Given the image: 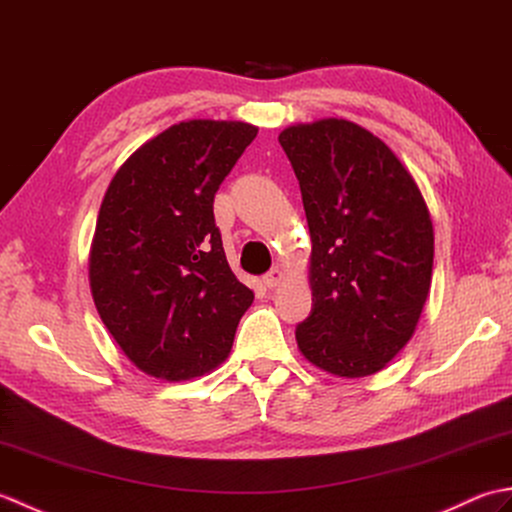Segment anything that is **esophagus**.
<instances>
[{"label":"esophagus","mask_w":512,"mask_h":512,"mask_svg":"<svg viewBox=\"0 0 512 512\" xmlns=\"http://www.w3.org/2000/svg\"><path fill=\"white\" fill-rule=\"evenodd\" d=\"M281 281H284V270H281V268H273V270H270V273L264 275L266 288H277Z\"/></svg>","instance_id":"esophagus-1"}]
</instances>
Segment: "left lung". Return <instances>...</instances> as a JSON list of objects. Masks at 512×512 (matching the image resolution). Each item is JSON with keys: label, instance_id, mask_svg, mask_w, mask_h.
<instances>
[{"label": "left lung", "instance_id": "1", "mask_svg": "<svg viewBox=\"0 0 512 512\" xmlns=\"http://www.w3.org/2000/svg\"><path fill=\"white\" fill-rule=\"evenodd\" d=\"M301 187L312 255L299 352L332 376L380 372L416 332L433 273L431 215L407 167L345 118L279 134Z\"/></svg>", "mask_w": 512, "mask_h": 512}]
</instances>
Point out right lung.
<instances>
[{
  "label": "right lung",
  "instance_id": "right-lung-1",
  "mask_svg": "<svg viewBox=\"0 0 512 512\" xmlns=\"http://www.w3.org/2000/svg\"><path fill=\"white\" fill-rule=\"evenodd\" d=\"M257 127L195 118L147 140L116 171L90 248L101 321L140 372H213L255 295L226 262L213 200Z\"/></svg>",
  "mask_w": 512,
  "mask_h": 512
}]
</instances>
